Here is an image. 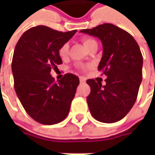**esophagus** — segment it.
Here are the masks:
<instances>
[{
	"label": "esophagus",
	"instance_id": "obj_1",
	"mask_svg": "<svg viewBox=\"0 0 155 155\" xmlns=\"http://www.w3.org/2000/svg\"><path fill=\"white\" fill-rule=\"evenodd\" d=\"M79 80H80V84H84V83H85V78H83V77H80V78H79Z\"/></svg>",
	"mask_w": 155,
	"mask_h": 155
}]
</instances>
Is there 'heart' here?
Segmentation results:
<instances>
[{"label": "heart", "instance_id": "obj_1", "mask_svg": "<svg viewBox=\"0 0 155 155\" xmlns=\"http://www.w3.org/2000/svg\"><path fill=\"white\" fill-rule=\"evenodd\" d=\"M82 41H83L84 45V46H85L86 48H88L92 43L96 42L95 39H91V38H88V37H84V38L82 39ZM68 53L69 44L68 43H64V44H63V45L60 46V48H59V50H58V54H59V56L61 57L62 58H64L65 57H67ZM78 68L81 69V70H83V69L86 68V66H84V65H83V64H79V65H78Z\"/></svg>", "mask_w": 155, "mask_h": 155}]
</instances>
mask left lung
<instances>
[{"label": "left lung", "instance_id": "8db88e82", "mask_svg": "<svg viewBox=\"0 0 155 155\" xmlns=\"http://www.w3.org/2000/svg\"><path fill=\"white\" fill-rule=\"evenodd\" d=\"M81 33L98 37L103 57L98 71L108 78L106 84L88 79L91 93L87 103L92 116L101 122L122 120L132 109L142 80L143 58L140 47L131 34L113 24L104 23Z\"/></svg>", "mask_w": 155, "mask_h": 155}]
</instances>
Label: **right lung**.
I'll return each instance as SVG.
<instances>
[{
	"label": "right lung",
	"instance_id": "right-lung-1",
	"mask_svg": "<svg viewBox=\"0 0 155 155\" xmlns=\"http://www.w3.org/2000/svg\"><path fill=\"white\" fill-rule=\"evenodd\" d=\"M76 32L37 26L23 33L15 46L12 60L15 92L27 114L41 124H56L68 116L79 78L66 73L55 82L50 73L62 64L60 46Z\"/></svg>",
	"mask_w": 155,
	"mask_h": 155
}]
</instances>
